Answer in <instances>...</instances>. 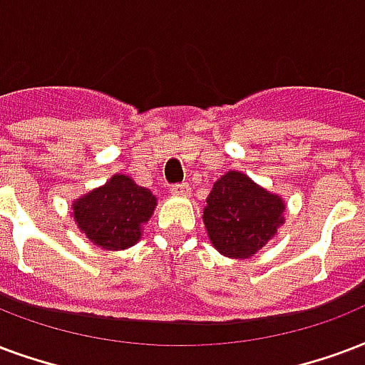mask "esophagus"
Returning <instances> with one entry per match:
<instances>
[{"label": "esophagus", "instance_id": "34e87169", "mask_svg": "<svg viewBox=\"0 0 365 365\" xmlns=\"http://www.w3.org/2000/svg\"><path fill=\"white\" fill-rule=\"evenodd\" d=\"M170 191L172 195H178V197H187L191 193V187H189L187 183H178V185H172Z\"/></svg>", "mask_w": 365, "mask_h": 365}]
</instances>
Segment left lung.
<instances>
[{"mask_svg": "<svg viewBox=\"0 0 365 365\" xmlns=\"http://www.w3.org/2000/svg\"><path fill=\"white\" fill-rule=\"evenodd\" d=\"M285 201L247 174L226 172L214 182L202 210L208 239L220 255L250 258L277 235L285 224Z\"/></svg>", "mask_w": 365, "mask_h": 365, "instance_id": "1", "label": "left lung"}]
</instances>
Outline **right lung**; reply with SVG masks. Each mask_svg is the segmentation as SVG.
Segmentation results:
<instances>
[{"mask_svg":"<svg viewBox=\"0 0 365 365\" xmlns=\"http://www.w3.org/2000/svg\"><path fill=\"white\" fill-rule=\"evenodd\" d=\"M155 208L157 197L149 189L126 174H115L107 183L72 201V218L96 247L124 250L141 239Z\"/></svg>","mask_w":365,"mask_h":365,"instance_id":"obj_1","label":"right lung"}]
</instances>
